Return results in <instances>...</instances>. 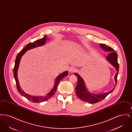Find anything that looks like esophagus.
I'll use <instances>...</instances> for the list:
<instances>
[{"label":"esophagus","instance_id":"1","mask_svg":"<svg viewBox=\"0 0 132 132\" xmlns=\"http://www.w3.org/2000/svg\"><path fill=\"white\" fill-rule=\"evenodd\" d=\"M69 71L70 73H73V72H75L77 71V69H76L74 67H72L71 68L70 70H69Z\"/></svg>","mask_w":132,"mask_h":132}]
</instances>
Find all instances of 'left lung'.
I'll use <instances>...</instances> for the list:
<instances>
[{
	"label": "left lung",
	"mask_w": 132,
	"mask_h": 132,
	"mask_svg": "<svg viewBox=\"0 0 132 132\" xmlns=\"http://www.w3.org/2000/svg\"><path fill=\"white\" fill-rule=\"evenodd\" d=\"M100 46L103 51L110 52L109 54L106 57V59L108 62L110 63L113 67L116 69L117 72L114 77V80L116 83L115 87L113 88L112 90L107 92L106 93H102L96 94L94 93H92L88 92L86 88V85L83 79L77 73H75L74 75L78 78L77 80V85L76 87V93L77 96L82 100L84 101L87 102L89 103L93 104L101 101L103 100L106 97L107 95L111 93L114 89L116 86L117 82V76L119 72V64L118 63V58L117 53L114 52V50L111 47L108 46L106 45L100 44Z\"/></svg>",
	"instance_id": "8db88e82"
}]
</instances>
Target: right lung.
I'll list each match as a JSON object with an SVG mask.
<instances>
[{
	"label": "right lung",
	"mask_w": 132,
	"mask_h": 132,
	"mask_svg": "<svg viewBox=\"0 0 132 132\" xmlns=\"http://www.w3.org/2000/svg\"><path fill=\"white\" fill-rule=\"evenodd\" d=\"M48 39V38L46 36H44V37L41 39H39L38 40L35 41L32 43H30L28 44L26 47H25L22 50H21L18 55H17L16 60H15V66L13 70V73H14V77L16 81V87L17 88L19 92V93L24 96L27 99H28L29 101H31L35 103H39L41 102H43L44 101H47L48 99L50 98V97L54 95L55 92L56 90L57 86L59 83L60 81L64 78V77H66L68 74V71H65L63 72L62 73L60 74L55 79L54 81V85L53 87L51 89V90L50 92L47 94H46L44 96H33V95H31L29 94H27L25 93L22 89L21 88V87L19 85V81L18 79V70L19 68V64L20 62L21 59L23 55L25 54L26 52L28 50H31L32 48H36L37 47H39L43 46L45 44V43L46 42L47 39Z\"/></svg>",
	"instance_id": "1"
}]
</instances>
